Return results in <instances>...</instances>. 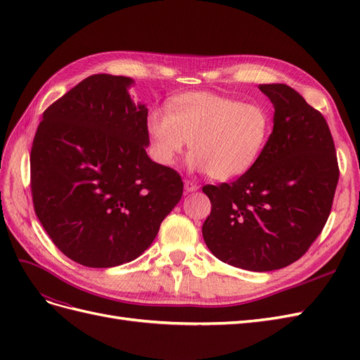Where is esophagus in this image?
<instances>
[{
    "label": "esophagus",
    "mask_w": 360,
    "mask_h": 360,
    "mask_svg": "<svg viewBox=\"0 0 360 360\" xmlns=\"http://www.w3.org/2000/svg\"><path fill=\"white\" fill-rule=\"evenodd\" d=\"M198 189H200V186L197 183H193L191 180H184V191H186V192H195Z\"/></svg>",
    "instance_id": "1"
}]
</instances>
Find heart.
<instances>
[{
	"label": "heart",
	"instance_id": "obj_1",
	"mask_svg": "<svg viewBox=\"0 0 360 360\" xmlns=\"http://www.w3.org/2000/svg\"><path fill=\"white\" fill-rule=\"evenodd\" d=\"M146 127L160 165H176L191 143L192 168L214 180H231L254 168L269 143L271 117L259 103L191 91L171 99L167 112L150 111Z\"/></svg>",
	"mask_w": 360,
	"mask_h": 360
}]
</instances>
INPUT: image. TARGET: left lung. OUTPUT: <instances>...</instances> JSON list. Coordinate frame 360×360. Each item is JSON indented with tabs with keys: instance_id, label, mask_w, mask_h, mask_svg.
<instances>
[{
	"instance_id": "left-lung-1",
	"label": "left lung",
	"mask_w": 360,
	"mask_h": 360,
	"mask_svg": "<svg viewBox=\"0 0 360 360\" xmlns=\"http://www.w3.org/2000/svg\"><path fill=\"white\" fill-rule=\"evenodd\" d=\"M258 89L275 106L274 132L252 169L202 188L212 202L202 237L224 263L270 271L297 261L321 234L340 167L320 111L285 84Z\"/></svg>"
}]
</instances>
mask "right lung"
Here are the masks:
<instances>
[{"label": "right lung", "mask_w": 360, "mask_h": 360, "mask_svg": "<svg viewBox=\"0 0 360 360\" xmlns=\"http://www.w3.org/2000/svg\"><path fill=\"white\" fill-rule=\"evenodd\" d=\"M127 76L91 75L43 112L30 153L36 216L86 267H114L153 243L183 195L180 174L147 156V115Z\"/></svg>", "instance_id": "right-lung-1"}]
</instances>
